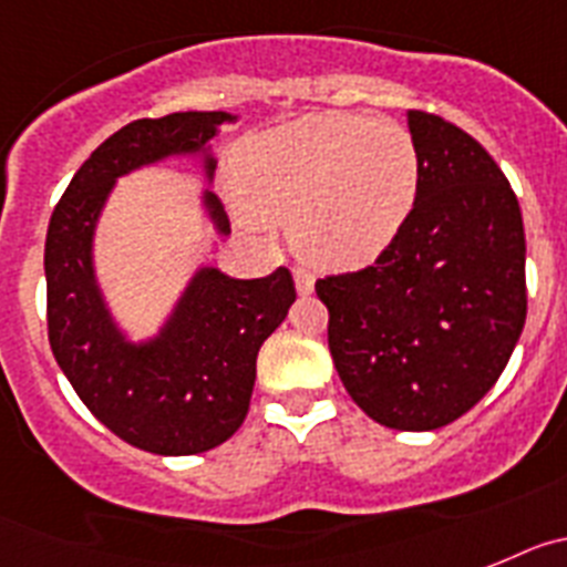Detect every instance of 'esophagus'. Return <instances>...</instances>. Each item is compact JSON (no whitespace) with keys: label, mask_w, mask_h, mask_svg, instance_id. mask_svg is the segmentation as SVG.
Listing matches in <instances>:
<instances>
[{"label":"esophagus","mask_w":567,"mask_h":567,"mask_svg":"<svg viewBox=\"0 0 567 567\" xmlns=\"http://www.w3.org/2000/svg\"><path fill=\"white\" fill-rule=\"evenodd\" d=\"M293 282H297L299 297H308V293H313V277L305 268L293 270Z\"/></svg>","instance_id":"esophagus-1"}]
</instances>
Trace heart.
Listing matches in <instances>:
<instances>
[{
    "mask_svg": "<svg viewBox=\"0 0 567 567\" xmlns=\"http://www.w3.org/2000/svg\"><path fill=\"white\" fill-rule=\"evenodd\" d=\"M234 185L250 214L290 223L308 262L362 268L396 239L420 199V147L396 122L308 113L248 136Z\"/></svg>",
    "mask_w": 567,
    "mask_h": 567,
    "instance_id": "heart-1",
    "label": "heart"
}]
</instances>
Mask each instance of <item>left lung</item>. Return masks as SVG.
<instances>
[{
	"instance_id": "obj_1",
	"label": "left lung",
	"mask_w": 567,
	"mask_h": 567,
	"mask_svg": "<svg viewBox=\"0 0 567 567\" xmlns=\"http://www.w3.org/2000/svg\"><path fill=\"white\" fill-rule=\"evenodd\" d=\"M405 120L420 147V199L377 262L319 279L317 297L351 400L379 425L436 431L494 388L519 342L525 228L474 136L425 111Z\"/></svg>"
}]
</instances>
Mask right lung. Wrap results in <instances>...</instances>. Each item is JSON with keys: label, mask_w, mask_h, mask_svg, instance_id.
Instances as JSON below:
<instances>
[{"label": "right lung", "mask_w": 567, "mask_h": 567, "mask_svg": "<svg viewBox=\"0 0 567 567\" xmlns=\"http://www.w3.org/2000/svg\"><path fill=\"white\" fill-rule=\"evenodd\" d=\"M225 111H182L136 120L107 136L73 174L53 208L45 239L48 339L59 368L87 411L127 445L159 456H190L230 440L250 405L256 353L297 299L288 268L234 279L199 268L159 333L127 339L105 302L93 236L116 179L171 156H194L214 179L210 140L234 122ZM202 208L216 234L230 223L210 190Z\"/></svg>", "instance_id": "1"}]
</instances>
